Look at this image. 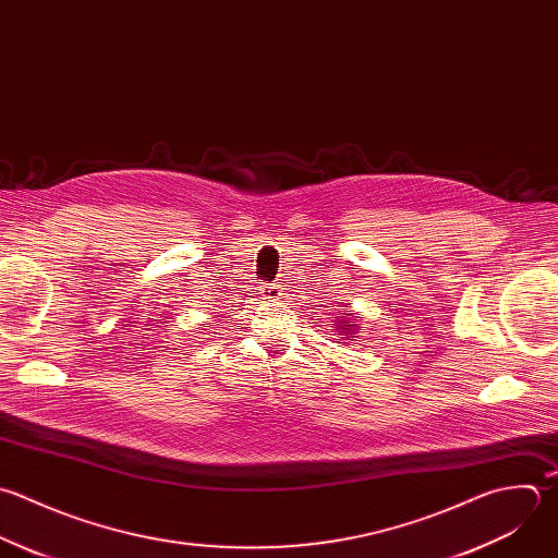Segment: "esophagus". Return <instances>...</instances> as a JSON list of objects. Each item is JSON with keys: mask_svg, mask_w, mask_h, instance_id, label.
<instances>
[{"mask_svg": "<svg viewBox=\"0 0 558 558\" xmlns=\"http://www.w3.org/2000/svg\"><path fill=\"white\" fill-rule=\"evenodd\" d=\"M260 291H263L265 300H280V295H282L280 284H265Z\"/></svg>", "mask_w": 558, "mask_h": 558, "instance_id": "esophagus-1", "label": "esophagus"}]
</instances>
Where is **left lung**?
<instances>
[{
    "instance_id": "obj_1",
    "label": "left lung",
    "mask_w": 558,
    "mask_h": 558,
    "mask_svg": "<svg viewBox=\"0 0 558 558\" xmlns=\"http://www.w3.org/2000/svg\"><path fill=\"white\" fill-rule=\"evenodd\" d=\"M337 330L343 332V337H350V341H352V337L359 332V324H354L350 317H345V319H339Z\"/></svg>"
}]
</instances>
